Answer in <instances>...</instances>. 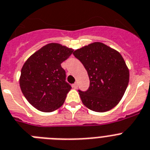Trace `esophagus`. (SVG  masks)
Instances as JSON below:
<instances>
[{
    "label": "esophagus",
    "mask_w": 150,
    "mask_h": 150,
    "mask_svg": "<svg viewBox=\"0 0 150 150\" xmlns=\"http://www.w3.org/2000/svg\"><path fill=\"white\" fill-rule=\"evenodd\" d=\"M73 87H74V89H77V87H78V83H75L73 84Z\"/></svg>",
    "instance_id": "34e87169"
}]
</instances>
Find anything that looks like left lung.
<instances>
[{
	"label": "left lung",
	"mask_w": 150,
	"mask_h": 150,
	"mask_svg": "<svg viewBox=\"0 0 150 150\" xmlns=\"http://www.w3.org/2000/svg\"><path fill=\"white\" fill-rule=\"evenodd\" d=\"M89 78L86 91L79 89L84 105L97 112L113 108L120 102L129 82V70L121 54L101 42H94L74 52Z\"/></svg>",
	"instance_id": "8db88e82"
}]
</instances>
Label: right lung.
<instances>
[{"label":"right lung","instance_id":"add662e5","mask_svg":"<svg viewBox=\"0 0 150 150\" xmlns=\"http://www.w3.org/2000/svg\"><path fill=\"white\" fill-rule=\"evenodd\" d=\"M73 52L72 48L51 43L24 64L20 79L22 93L41 112H54L64 104L71 86L66 81V71L61 64Z\"/></svg>","mask_w":150,"mask_h":150}]
</instances>
